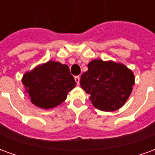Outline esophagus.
I'll use <instances>...</instances> for the list:
<instances>
[{
  "label": "esophagus",
  "instance_id": "obj_1",
  "mask_svg": "<svg viewBox=\"0 0 155 155\" xmlns=\"http://www.w3.org/2000/svg\"><path fill=\"white\" fill-rule=\"evenodd\" d=\"M74 80H75V82H76L78 85H79V84H80V80H81V77H80L79 75H78V76H75V77H74Z\"/></svg>",
  "mask_w": 155,
  "mask_h": 155
}]
</instances>
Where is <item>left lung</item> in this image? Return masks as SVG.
Wrapping results in <instances>:
<instances>
[{
    "instance_id": "1",
    "label": "left lung",
    "mask_w": 155,
    "mask_h": 155,
    "mask_svg": "<svg viewBox=\"0 0 155 155\" xmlns=\"http://www.w3.org/2000/svg\"><path fill=\"white\" fill-rule=\"evenodd\" d=\"M81 88L90 94L94 107L103 111H114L126 102L134 84L132 71L122 64L94 60L88 71L81 74Z\"/></svg>"
}]
</instances>
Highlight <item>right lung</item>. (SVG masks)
<instances>
[{
  "instance_id": "1",
  "label": "right lung",
  "mask_w": 155,
  "mask_h": 155,
  "mask_svg": "<svg viewBox=\"0 0 155 155\" xmlns=\"http://www.w3.org/2000/svg\"><path fill=\"white\" fill-rule=\"evenodd\" d=\"M22 83L32 104L42 109L61 104L76 84L69 66L58 61H48L25 73Z\"/></svg>"
}]
</instances>
